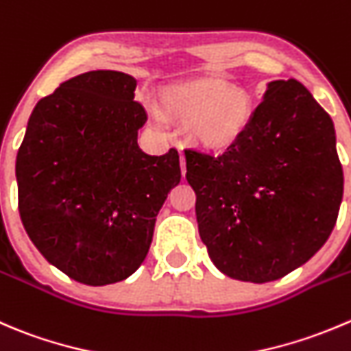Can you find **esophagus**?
Returning a JSON list of instances; mask_svg holds the SVG:
<instances>
[{
    "label": "esophagus",
    "instance_id": "34e87169",
    "mask_svg": "<svg viewBox=\"0 0 351 351\" xmlns=\"http://www.w3.org/2000/svg\"><path fill=\"white\" fill-rule=\"evenodd\" d=\"M180 166H182V175L185 176V173H186V165H185V156H183L182 152H180Z\"/></svg>",
    "mask_w": 351,
    "mask_h": 351
}]
</instances>
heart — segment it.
Segmentation results:
<instances>
[{
    "mask_svg": "<svg viewBox=\"0 0 351 351\" xmlns=\"http://www.w3.org/2000/svg\"><path fill=\"white\" fill-rule=\"evenodd\" d=\"M165 106L178 120H189L197 142L223 147L240 137L252 117V97L243 87L224 82H195L166 93Z\"/></svg>",
    "mask_w": 351,
    "mask_h": 351,
    "instance_id": "obj_1",
    "label": "heart"
}]
</instances>
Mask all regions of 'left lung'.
<instances>
[{
	"label": "left lung",
	"instance_id": "left-lung-1",
	"mask_svg": "<svg viewBox=\"0 0 351 351\" xmlns=\"http://www.w3.org/2000/svg\"><path fill=\"white\" fill-rule=\"evenodd\" d=\"M185 159L199 234L214 266L233 280L287 276L335 228L343 199L335 125L295 78L267 85L226 149L190 147Z\"/></svg>",
	"mask_w": 351,
	"mask_h": 351
}]
</instances>
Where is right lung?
Returning <instances> with one entry per match:
<instances>
[{"instance_id": "1", "label": "right lung", "mask_w": 351, "mask_h": 351, "mask_svg": "<svg viewBox=\"0 0 351 351\" xmlns=\"http://www.w3.org/2000/svg\"><path fill=\"white\" fill-rule=\"evenodd\" d=\"M137 80L113 70L70 78L34 108L16 154L19 210L47 262L78 283L138 269L156 216L182 178L180 156L138 147L147 113Z\"/></svg>"}]
</instances>
